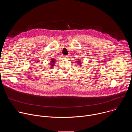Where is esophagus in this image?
<instances>
[{"instance_id":"esophagus-1","label":"esophagus","mask_w":132,"mask_h":132,"mask_svg":"<svg viewBox=\"0 0 132 132\" xmlns=\"http://www.w3.org/2000/svg\"><path fill=\"white\" fill-rule=\"evenodd\" d=\"M63 57H64V59H68V56H63Z\"/></svg>"}]
</instances>
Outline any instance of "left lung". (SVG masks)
Instances as JSON below:
<instances>
[{
  "label": "left lung",
  "mask_w": 132,
  "mask_h": 132,
  "mask_svg": "<svg viewBox=\"0 0 132 132\" xmlns=\"http://www.w3.org/2000/svg\"><path fill=\"white\" fill-rule=\"evenodd\" d=\"M78 63H80V61H78Z\"/></svg>",
  "instance_id": "1"
}]
</instances>
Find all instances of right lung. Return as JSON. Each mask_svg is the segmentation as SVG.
I'll return each instance as SVG.
<instances>
[{
    "mask_svg": "<svg viewBox=\"0 0 132 132\" xmlns=\"http://www.w3.org/2000/svg\"><path fill=\"white\" fill-rule=\"evenodd\" d=\"M51 62L52 63V64H54V62H55V61H54V60H53V61H51ZM52 65V64H51ZM52 66H53V65H52Z\"/></svg>",
    "mask_w": 132,
    "mask_h": 132,
    "instance_id": "right-lung-1",
    "label": "right lung"
}]
</instances>
